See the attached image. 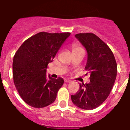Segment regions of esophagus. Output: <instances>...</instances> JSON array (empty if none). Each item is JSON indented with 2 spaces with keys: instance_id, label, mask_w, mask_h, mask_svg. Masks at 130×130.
<instances>
[{
  "instance_id": "34e87169",
  "label": "esophagus",
  "mask_w": 130,
  "mask_h": 130,
  "mask_svg": "<svg viewBox=\"0 0 130 130\" xmlns=\"http://www.w3.org/2000/svg\"><path fill=\"white\" fill-rule=\"evenodd\" d=\"M64 81H65V82H66V83H70V82H72V81H71V80H70V79H65V80H64Z\"/></svg>"
}]
</instances>
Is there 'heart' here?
Wrapping results in <instances>:
<instances>
[{"instance_id": "obj_1", "label": "heart", "mask_w": 130, "mask_h": 130, "mask_svg": "<svg viewBox=\"0 0 130 130\" xmlns=\"http://www.w3.org/2000/svg\"><path fill=\"white\" fill-rule=\"evenodd\" d=\"M82 49V48L80 47L79 46H77V45H74V46H73V47H72V51H77V50H79V49Z\"/></svg>"}]
</instances>
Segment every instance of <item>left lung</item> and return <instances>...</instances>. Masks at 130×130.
<instances>
[{
	"label": "left lung",
	"instance_id": "left-lung-1",
	"mask_svg": "<svg viewBox=\"0 0 130 130\" xmlns=\"http://www.w3.org/2000/svg\"><path fill=\"white\" fill-rule=\"evenodd\" d=\"M75 36L87 51L85 69L90 73V81L79 83V90L71 99L78 107L92 110L103 104L109 95L117 77V62L111 49L94 34L80 33Z\"/></svg>",
	"mask_w": 130,
	"mask_h": 130
}]
</instances>
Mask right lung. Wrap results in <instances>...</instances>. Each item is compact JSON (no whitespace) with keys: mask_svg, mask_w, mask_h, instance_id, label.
Wrapping results in <instances>:
<instances>
[{"mask_svg":"<svg viewBox=\"0 0 130 130\" xmlns=\"http://www.w3.org/2000/svg\"><path fill=\"white\" fill-rule=\"evenodd\" d=\"M70 35L41 32L25 41L15 54L13 82L21 98L30 106L42 108L55 102L64 80L47 77L46 69Z\"/></svg>","mask_w":130,"mask_h":130,"instance_id":"right-lung-1","label":"right lung"}]
</instances>
